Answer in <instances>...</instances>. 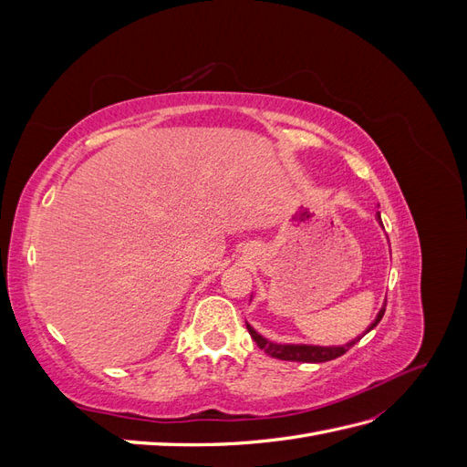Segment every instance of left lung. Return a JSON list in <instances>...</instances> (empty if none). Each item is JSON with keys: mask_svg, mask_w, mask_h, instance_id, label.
<instances>
[{"mask_svg": "<svg viewBox=\"0 0 467 467\" xmlns=\"http://www.w3.org/2000/svg\"><path fill=\"white\" fill-rule=\"evenodd\" d=\"M384 312H386V306L379 309L374 323L368 325V329H366L358 338H355V341H350L343 347H316V345H278V343H271L266 341V338L263 335H259L255 329L251 327V325L247 323V329H249V335L253 337V341L257 343L259 348H263L268 357L273 358H280V360H290V362H327V360H333V358H338L343 357L345 352L355 347L360 338L370 333L376 325L379 323V319L384 317Z\"/></svg>", "mask_w": 467, "mask_h": 467, "instance_id": "1", "label": "left lung"}]
</instances>
